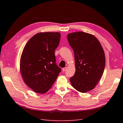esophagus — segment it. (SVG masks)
Returning a JSON list of instances; mask_svg holds the SVG:
<instances>
[{
    "label": "esophagus",
    "instance_id": "obj_1",
    "mask_svg": "<svg viewBox=\"0 0 123 123\" xmlns=\"http://www.w3.org/2000/svg\"><path fill=\"white\" fill-rule=\"evenodd\" d=\"M66 70H67V67H65V68H62V71L63 72H65Z\"/></svg>",
    "mask_w": 123,
    "mask_h": 123
}]
</instances>
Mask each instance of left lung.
<instances>
[{
	"label": "left lung",
	"instance_id": "obj_1",
	"mask_svg": "<svg viewBox=\"0 0 123 123\" xmlns=\"http://www.w3.org/2000/svg\"><path fill=\"white\" fill-rule=\"evenodd\" d=\"M67 38L74 51L76 68L70 83L80 92L92 90L105 69V55L101 44L93 35L84 32L69 33Z\"/></svg>",
	"mask_w": 123,
	"mask_h": 123
}]
</instances>
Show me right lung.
I'll list each match as a JSON object with an SVG mask.
<instances>
[{
	"label": "right lung",
	"mask_w": 123,
	"mask_h": 123,
	"mask_svg": "<svg viewBox=\"0 0 123 123\" xmlns=\"http://www.w3.org/2000/svg\"><path fill=\"white\" fill-rule=\"evenodd\" d=\"M60 38L59 32L38 33L29 40L24 48L20 60V73L25 84L36 93H46L61 72L55 56Z\"/></svg>",
	"instance_id": "right-lung-1"
}]
</instances>
